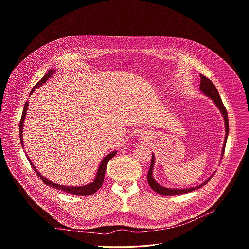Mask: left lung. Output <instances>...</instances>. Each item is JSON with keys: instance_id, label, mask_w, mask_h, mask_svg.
Wrapping results in <instances>:
<instances>
[{"instance_id": "left-lung-1", "label": "left lung", "mask_w": 249, "mask_h": 249, "mask_svg": "<svg viewBox=\"0 0 249 249\" xmlns=\"http://www.w3.org/2000/svg\"><path fill=\"white\" fill-rule=\"evenodd\" d=\"M199 89L200 91L209 96L213 102L214 104L216 105V107L219 109L221 115L224 119V126H225V137H224V142H223V147H222V150H221V157L223 156V153H224V149H225V144H227V140H228V136H229V131H230V128H229V117H228V111L227 109H225L222 101H221V98L219 97V94H218V91L216 87L214 86V84L206 76H203L200 74V86H199ZM154 164H155V156L154 154L152 155V161H151V165H150V169H149V172H148V175H147V180H148V184L150 185V187L153 189V191H155L156 193L160 194V195H163V196H173V195H182V194H186V193H190V192H193L196 189H199L201 188L202 186H205L206 184H208L209 180L213 178V175H212L205 183H202L201 185L199 186H196V187H194V188H188V189H170V188H165L161 185L158 184L155 178H153V169H154Z\"/></svg>"}]
</instances>
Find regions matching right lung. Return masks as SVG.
Instances as JSON below:
<instances>
[{"label":"right lung","mask_w":249,"mask_h":249,"mask_svg":"<svg viewBox=\"0 0 249 249\" xmlns=\"http://www.w3.org/2000/svg\"><path fill=\"white\" fill-rule=\"evenodd\" d=\"M54 70H51L46 75H44L35 86L34 88L32 89L31 93H33L35 91L36 88H38L39 86H41L43 83H46L47 80L49 78H51V76L54 73ZM28 106H29V101H27L25 103V107H24V110H22V114H21V118H20V121H19V138H20V144L21 146L24 147V144H22V127H24V120L26 118V115H27V110H28ZM117 151H113L111 152L110 154H108L106 157H104V159L101 161L100 165H99V168L97 170V173H96V177L94 178L93 182L91 184H88V185H85V186H81V187H67V186H61V185H58V184H55L53 182H51V180H49L48 178H44L43 176L40 175V173L35 168L34 164L32 163V161L30 160V158L27 156L28 160L30 162V164L32 165V167L34 168L35 172L36 173V175L38 177H40V179L42 180V182L50 186V187H53L56 190H60V191H63L65 193H70V194H72V195H76V196H89V195H93L94 193H96L102 186L103 184V180H104V176H105V171H106V168H107V164L109 162L110 159H112L113 157H114L116 155Z\"/></svg>","instance_id":"add662e5"}]
</instances>
